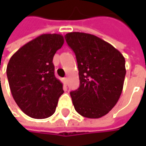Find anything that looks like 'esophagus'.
<instances>
[{"label":"esophagus","mask_w":146,"mask_h":146,"mask_svg":"<svg viewBox=\"0 0 146 146\" xmlns=\"http://www.w3.org/2000/svg\"><path fill=\"white\" fill-rule=\"evenodd\" d=\"M67 81H68V79L67 78H63V83H64V84H66Z\"/></svg>","instance_id":"obj_1"}]
</instances>
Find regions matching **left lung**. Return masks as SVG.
<instances>
[{
    "label": "left lung",
    "mask_w": 146,
    "mask_h": 146,
    "mask_svg": "<svg viewBox=\"0 0 146 146\" xmlns=\"http://www.w3.org/2000/svg\"><path fill=\"white\" fill-rule=\"evenodd\" d=\"M66 41L76 54L80 87L70 92L76 111L89 119L109 113L118 102L126 75L125 58L110 44L94 35L70 32Z\"/></svg>",
    "instance_id": "obj_1"
}]
</instances>
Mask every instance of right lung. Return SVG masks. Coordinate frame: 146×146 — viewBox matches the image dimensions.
Listing matches in <instances>:
<instances>
[{"label":"right lung","mask_w":146,"mask_h":146,"mask_svg":"<svg viewBox=\"0 0 146 146\" xmlns=\"http://www.w3.org/2000/svg\"><path fill=\"white\" fill-rule=\"evenodd\" d=\"M63 44L60 34H42L22 46L9 61L6 73L12 96L31 118L51 116L64 93L62 83L54 76L53 63Z\"/></svg>","instance_id":"add662e5"}]
</instances>
